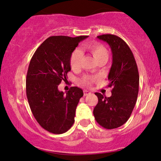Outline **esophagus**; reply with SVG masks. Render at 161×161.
I'll use <instances>...</instances> for the list:
<instances>
[{
  "label": "esophagus",
  "instance_id": "34e87169",
  "mask_svg": "<svg viewBox=\"0 0 161 161\" xmlns=\"http://www.w3.org/2000/svg\"><path fill=\"white\" fill-rule=\"evenodd\" d=\"M91 94V92H89L88 90H84V96H87V95H89Z\"/></svg>",
  "mask_w": 161,
  "mask_h": 161
}]
</instances>
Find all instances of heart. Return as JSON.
Returning a JSON list of instances; mask_svg holds the SVG:
<instances>
[{
  "instance_id": "1",
  "label": "heart",
  "mask_w": 161,
  "mask_h": 161,
  "mask_svg": "<svg viewBox=\"0 0 161 161\" xmlns=\"http://www.w3.org/2000/svg\"><path fill=\"white\" fill-rule=\"evenodd\" d=\"M84 50L89 51L94 58L96 59L97 62L101 61L107 62L108 58V52L107 49L104 46L97 42H92L89 44L84 45ZM82 58V53L80 49H75L72 52L70 57V65L72 69H76L80 66V62ZM97 77L93 76H85L81 80V82L84 85L90 86L92 83L97 80Z\"/></svg>"
}]
</instances>
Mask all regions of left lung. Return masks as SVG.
<instances>
[{"label": "left lung", "instance_id": "1", "mask_svg": "<svg viewBox=\"0 0 161 161\" xmlns=\"http://www.w3.org/2000/svg\"><path fill=\"white\" fill-rule=\"evenodd\" d=\"M97 37L107 42L112 53L108 80V86L113 89L110 97L95 93L98 103L93 114L100 126L113 129L126 123L132 113L138 94L139 75L132 52L121 38L111 34Z\"/></svg>", "mask_w": 161, "mask_h": 161}]
</instances>
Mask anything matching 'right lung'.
<instances>
[{"mask_svg":"<svg viewBox=\"0 0 161 161\" xmlns=\"http://www.w3.org/2000/svg\"><path fill=\"white\" fill-rule=\"evenodd\" d=\"M88 36H52L38 47L30 62L26 94L35 119L47 131L61 134L75 122L76 108L83 91L72 86L66 94L58 85L71 70L70 57L80 42Z\"/></svg>","mask_w":161,"mask_h":161,"instance_id":"1","label":"right lung"}]
</instances>
